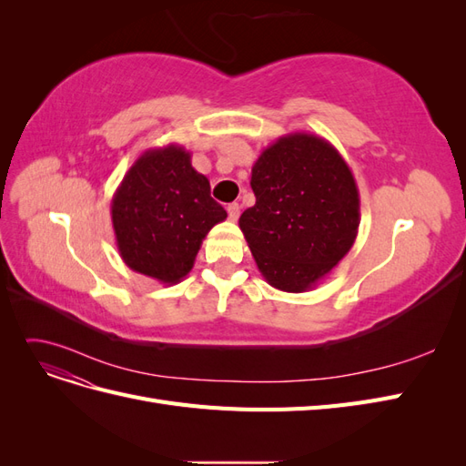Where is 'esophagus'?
I'll list each match as a JSON object with an SVG mask.
<instances>
[{
  "instance_id": "esophagus-1",
  "label": "esophagus",
  "mask_w": 466,
  "mask_h": 466,
  "mask_svg": "<svg viewBox=\"0 0 466 466\" xmlns=\"http://www.w3.org/2000/svg\"><path fill=\"white\" fill-rule=\"evenodd\" d=\"M228 214H229V219H231V221H237L238 216H241V206H238L237 202L229 204V206H228Z\"/></svg>"
}]
</instances>
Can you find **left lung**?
I'll return each instance as SVG.
<instances>
[{"instance_id": "1", "label": "left lung", "mask_w": 466, "mask_h": 466, "mask_svg": "<svg viewBox=\"0 0 466 466\" xmlns=\"http://www.w3.org/2000/svg\"><path fill=\"white\" fill-rule=\"evenodd\" d=\"M257 204L241 228L264 279L288 293L313 289L354 247L360 190L348 163L324 137H278L252 165Z\"/></svg>"}]
</instances>
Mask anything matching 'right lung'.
Segmentation results:
<instances>
[{"instance_id":"add662e5","label":"right lung","mask_w":466,"mask_h":466,"mask_svg":"<svg viewBox=\"0 0 466 466\" xmlns=\"http://www.w3.org/2000/svg\"><path fill=\"white\" fill-rule=\"evenodd\" d=\"M110 216L124 264L173 286L192 270L206 235L228 211L209 196L190 151L168 144L139 155L112 196Z\"/></svg>"}]
</instances>
